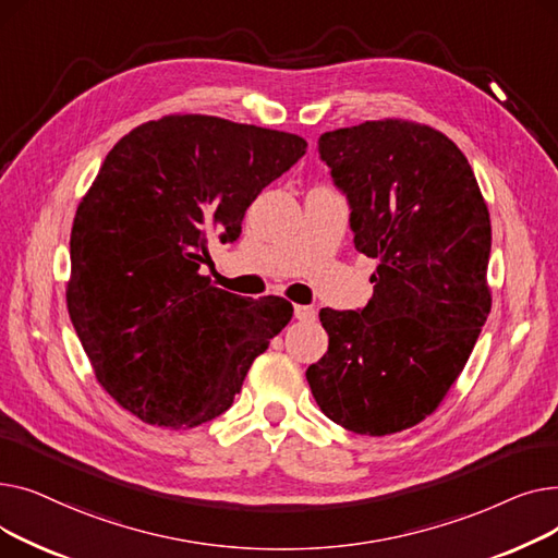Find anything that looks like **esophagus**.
<instances>
[{"label":"esophagus","mask_w":558,"mask_h":558,"mask_svg":"<svg viewBox=\"0 0 558 558\" xmlns=\"http://www.w3.org/2000/svg\"><path fill=\"white\" fill-rule=\"evenodd\" d=\"M294 316L299 320H314L316 318V310L312 305H294Z\"/></svg>","instance_id":"34e87169"}]
</instances>
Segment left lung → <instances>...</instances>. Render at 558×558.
Returning a JSON list of instances; mask_svg holds the SVG:
<instances>
[{
  "label": "left lung",
  "mask_w": 558,
  "mask_h": 558,
  "mask_svg": "<svg viewBox=\"0 0 558 558\" xmlns=\"http://www.w3.org/2000/svg\"><path fill=\"white\" fill-rule=\"evenodd\" d=\"M318 156L348 198L355 248L379 264L364 310H320L328 353L305 375L337 425L396 434L441 404L486 324L488 208L459 146L423 124L337 129Z\"/></svg>",
  "instance_id": "8db88e82"
}]
</instances>
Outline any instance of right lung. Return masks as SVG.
<instances>
[{
    "label": "right lung",
    "mask_w": 558,
    "mask_h": 558,
    "mask_svg": "<svg viewBox=\"0 0 558 558\" xmlns=\"http://www.w3.org/2000/svg\"><path fill=\"white\" fill-rule=\"evenodd\" d=\"M305 149L294 133L169 114L106 156L72 226L68 310L99 385L140 421L221 416L291 320L284 299L230 294L201 267L208 240H238L248 205Z\"/></svg>",
    "instance_id": "add662e5"
}]
</instances>
